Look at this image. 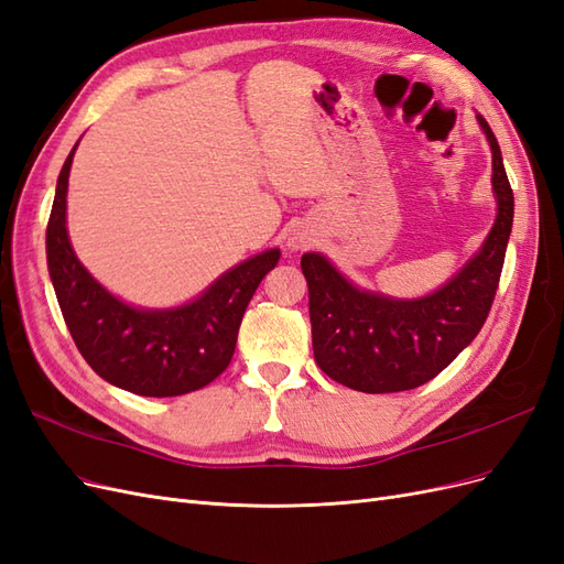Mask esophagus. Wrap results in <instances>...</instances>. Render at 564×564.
I'll use <instances>...</instances> for the list:
<instances>
[{"label":"esophagus","mask_w":564,"mask_h":564,"mask_svg":"<svg viewBox=\"0 0 564 564\" xmlns=\"http://www.w3.org/2000/svg\"><path fill=\"white\" fill-rule=\"evenodd\" d=\"M315 242V237H313V232H308L305 228H296L292 235H289V240H286V247L292 249V251H299V249H305V247H311Z\"/></svg>","instance_id":"1"}]
</instances>
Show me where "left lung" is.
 Here are the masks:
<instances>
[{
    "mask_svg": "<svg viewBox=\"0 0 564 564\" xmlns=\"http://www.w3.org/2000/svg\"><path fill=\"white\" fill-rule=\"evenodd\" d=\"M477 122L491 148L497 218L482 247L437 292L421 299L367 292L340 275L327 256H301L315 362L329 379L371 395L412 390L435 379L482 329L497 296L516 202L497 135L482 115Z\"/></svg>",
    "mask_w": 564,
    "mask_h": 564,
    "instance_id": "left-lung-1",
    "label": "left lung"
}]
</instances>
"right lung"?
<instances>
[{"label":"right lung","instance_id":"obj_1","mask_svg":"<svg viewBox=\"0 0 564 564\" xmlns=\"http://www.w3.org/2000/svg\"><path fill=\"white\" fill-rule=\"evenodd\" d=\"M77 145L61 169L46 226L48 275L75 346L100 379L135 395L176 398L204 388L230 365L247 305L278 265L280 249L237 263L178 308L124 303L79 263L67 237V178Z\"/></svg>","mask_w":564,"mask_h":564}]
</instances>
